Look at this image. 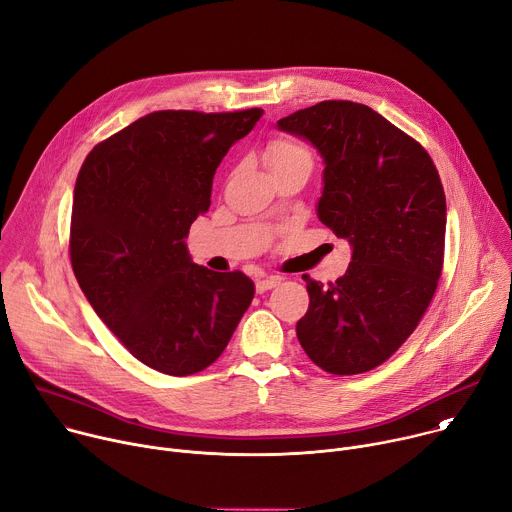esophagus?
<instances>
[{
    "label": "esophagus",
    "instance_id": "34e87169",
    "mask_svg": "<svg viewBox=\"0 0 512 512\" xmlns=\"http://www.w3.org/2000/svg\"><path fill=\"white\" fill-rule=\"evenodd\" d=\"M279 283H281V277H277V275H269V277L257 279V291H259V294H263V291L273 289V287H277Z\"/></svg>",
    "mask_w": 512,
    "mask_h": 512
}]
</instances>
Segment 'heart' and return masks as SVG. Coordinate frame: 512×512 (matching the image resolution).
<instances>
[{
	"label": "heart",
	"instance_id": "obj_1",
	"mask_svg": "<svg viewBox=\"0 0 512 512\" xmlns=\"http://www.w3.org/2000/svg\"><path fill=\"white\" fill-rule=\"evenodd\" d=\"M296 162H310V152L296 139L289 137H275L267 145V164L269 170L285 164Z\"/></svg>",
	"mask_w": 512,
	"mask_h": 512
}]
</instances>
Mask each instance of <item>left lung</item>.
<instances>
[{
	"instance_id": "1",
	"label": "left lung",
	"mask_w": 512,
	"mask_h": 512,
	"mask_svg": "<svg viewBox=\"0 0 512 512\" xmlns=\"http://www.w3.org/2000/svg\"><path fill=\"white\" fill-rule=\"evenodd\" d=\"M324 158L320 221L352 245L342 277L304 275L296 332L314 364L358 375L383 364L423 318L444 267L446 194L429 154L367 105L322 101L277 121Z\"/></svg>"
}]
</instances>
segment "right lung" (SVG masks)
I'll return each mask as SVG.
<instances>
[{"label":"right lung","instance_id":"obj_1","mask_svg":"<svg viewBox=\"0 0 512 512\" xmlns=\"http://www.w3.org/2000/svg\"><path fill=\"white\" fill-rule=\"evenodd\" d=\"M261 115L154 111L97 143L79 172L72 271L119 342L164 375L210 367L255 296L245 273L192 263L184 239L218 164Z\"/></svg>","mask_w":512,"mask_h":512}]
</instances>
